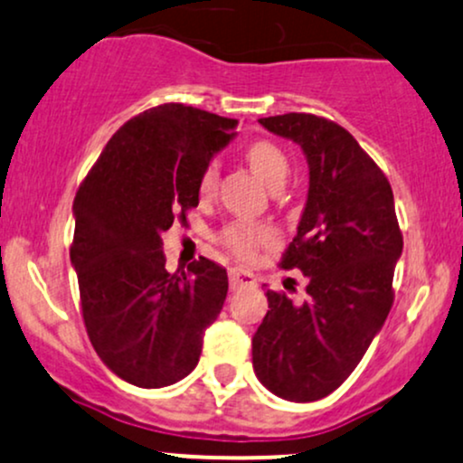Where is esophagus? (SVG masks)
<instances>
[{
    "instance_id": "34e87169",
    "label": "esophagus",
    "mask_w": 463,
    "mask_h": 463,
    "mask_svg": "<svg viewBox=\"0 0 463 463\" xmlns=\"http://www.w3.org/2000/svg\"><path fill=\"white\" fill-rule=\"evenodd\" d=\"M228 280H231V289H241V287H252L257 283L252 272L241 268H231L228 269Z\"/></svg>"
}]
</instances>
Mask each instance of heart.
<instances>
[{
  "mask_svg": "<svg viewBox=\"0 0 463 463\" xmlns=\"http://www.w3.org/2000/svg\"><path fill=\"white\" fill-rule=\"evenodd\" d=\"M246 161L250 163V167L254 169V174H257L259 178H263L272 189H279L287 180V174H289V158H287L283 147H279L276 143L268 139L250 143L246 147ZM215 183L217 167L215 163H209L204 167V172H202L198 183L202 198L213 195ZM220 239L235 257L252 259L259 248L274 241V232L272 228L254 224V222H232V224H228L224 231H222Z\"/></svg>",
  "mask_w": 463,
  "mask_h": 463,
  "instance_id": "b5f03b06",
  "label": "heart"
}]
</instances>
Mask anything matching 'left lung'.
Returning <instances> with one entry per match:
<instances>
[{
  "label": "left lung",
  "mask_w": 463,
  "mask_h": 463,
  "mask_svg": "<svg viewBox=\"0 0 463 463\" xmlns=\"http://www.w3.org/2000/svg\"><path fill=\"white\" fill-rule=\"evenodd\" d=\"M259 124L298 143L309 163L298 232L280 261L309 283L302 305L268 289L252 368L285 401H320L357 368L394 302L392 280L402 252L394 194L379 165L335 121L287 113Z\"/></svg>",
  "instance_id": "obj_1"
}]
</instances>
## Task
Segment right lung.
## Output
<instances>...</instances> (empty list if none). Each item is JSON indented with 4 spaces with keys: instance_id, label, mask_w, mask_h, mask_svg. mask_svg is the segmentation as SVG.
Instances as JSON below:
<instances>
[{
    "instance_id": "add662e5",
    "label": "right lung",
    "mask_w": 463,
    "mask_h": 463,
    "mask_svg": "<svg viewBox=\"0 0 463 463\" xmlns=\"http://www.w3.org/2000/svg\"><path fill=\"white\" fill-rule=\"evenodd\" d=\"M237 124L184 104L143 110L110 137L73 200L84 326L106 368L137 387L184 379L224 307L226 269L200 257L169 274L163 232L198 206L202 172Z\"/></svg>"
}]
</instances>
